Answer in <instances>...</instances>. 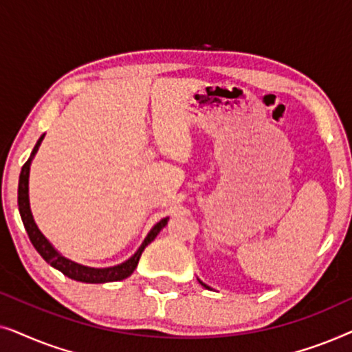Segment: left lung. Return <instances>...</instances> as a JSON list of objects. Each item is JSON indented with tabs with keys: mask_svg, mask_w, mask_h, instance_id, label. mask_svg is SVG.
I'll use <instances>...</instances> for the list:
<instances>
[{
	"mask_svg": "<svg viewBox=\"0 0 352 352\" xmlns=\"http://www.w3.org/2000/svg\"><path fill=\"white\" fill-rule=\"evenodd\" d=\"M199 282H200V283H201V285H204V287H205V288H210V287H208V285H206V283H204V282H201V280H200V278H199Z\"/></svg>",
	"mask_w": 352,
	"mask_h": 352,
	"instance_id": "left-lung-1",
	"label": "left lung"
}]
</instances>
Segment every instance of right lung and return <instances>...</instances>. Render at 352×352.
<instances>
[{
  "label": "right lung",
  "mask_w": 352,
  "mask_h": 352,
  "mask_svg": "<svg viewBox=\"0 0 352 352\" xmlns=\"http://www.w3.org/2000/svg\"><path fill=\"white\" fill-rule=\"evenodd\" d=\"M43 139H45V134L38 139V142L35 144V147H33V151H32L30 158H28V160L25 162V165L22 166L21 177H19V190H17L19 213H21L22 223H23V226H25V230H27L28 237H30V242L33 243V247H35L36 252L41 254V258L45 259L47 264H51V266L57 269V271H60L64 276L74 278V280H76V282L105 283V282L123 280V278L129 277L134 272V269H136L139 258H141L144 248H146L147 245L157 237L158 232H160V230L168 224V219L170 218H163L158 221V223L151 229V232L147 234V237L144 239V242L141 247L138 248V252L134 253L131 258L126 259L124 263L117 264V266L89 267V266H83V264L72 261V259H69V258H65L64 254L57 252V250L54 248V245H52L50 240L43 235L41 230L38 229L35 219H33L32 210H30V199H28V176H30L32 160H33V157L36 155V152L41 146Z\"/></svg>",
  "instance_id": "obj_1"
}]
</instances>
